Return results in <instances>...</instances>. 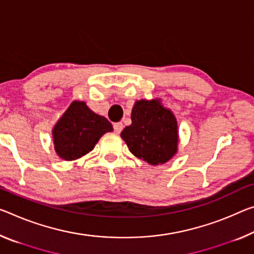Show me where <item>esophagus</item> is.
<instances>
[{
	"mask_svg": "<svg viewBox=\"0 0 254 254\" xmlns=\"http://www.w3.org/2000/svg\"><path fill=\"white\" fill-rule=\"evenodd\" d=\"M114 131L115 133H121L123 130V123L122 122H118V123H114Z\"/></svg>",
	"mask_w": 254,
	"mask_h": 254,
	"instance_id": "1",
	"label": "esophagus"
}]
</instances>
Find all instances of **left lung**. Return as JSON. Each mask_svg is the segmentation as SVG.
Instances as JSON below:
<instances>
[{
  "instance_id": "1",
  "label": "left lung",
  "mask_w": 254,
  "mask_h": 254,
  "mask_svg": "<svg viewBox=\"0 0 254 254\" xmlns=\"http://www.w3.org/2000/svg\"><path fill=\"white\" fill-rule=\"evenodd\" d=\"M131 126L121 136L135 157L149 165H162L179 150V126L174 113L162 99L136 100L131 113Z\"/></svg>"
}]
</instances>
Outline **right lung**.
Masks as SVG:
<instances>
[{"label": "right lung", "instance_id": "obj_1", "mask_svg": "<svg viewBox=\"0 0 254 254\" xmlns=\"http://www.w3.org/2000/svg\"><path fill=\"white\" fill-rule=\"evenodd\" d=\"M112 131L106 118L92 112L84 102L74 100L52 130L54 150L63 160H76L90 152L99 139Z\"/></svg>", "mask_w": 254, "mask_h": 254}]
</instances>
